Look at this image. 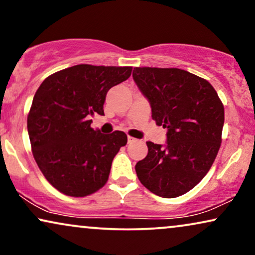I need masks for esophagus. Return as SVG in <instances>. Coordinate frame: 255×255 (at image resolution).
<instances>
[{"mask_svg": "<svg viewBox=\"0 0 255 255\" xmlns=\"http://www.w3.org/2000/svg\"><path fill=\"white\" fill-rule=\"evenodd\" d=\"M134 141H135V139L133 137H130V135H128V144H131V142H134Z\"/></svg>", "mask_w": 255, "mask_h": 255, "instance_id": "34e87169", "label": "esophagus"}]
</instances>
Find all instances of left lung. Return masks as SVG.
<instances>
[{"instance_id": "1", "label": "left lung", "mask_w": 255, "mask_h": 255, "mask_svg": "<svg viewBox=\"0 0 255 255\" xmlns=\"http://www.w3.org/2000/svg\"><path fill=\"white\" fill-rule=\"evenodd\" d=\"M132 76L156 125L167 130L165 146L146 142L148 153L135 173L153 194L181 196L207 175L217 156L224 106L207 80L183 69L135 67Z\"/></svg>"}]
</instances>
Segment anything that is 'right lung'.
<instances>
[{"mask_svg":"<svg viewBox=\"0 0 255 255\" xmlns=\"http://www.w3.org/2000/svg\"><path fill=\"white\" fill-rule=\"evenodd\" d=\"M131 72L128 66L76 65L47 76L37 89L27 115L31 149L45 179L60 193L85 197L107 183L128 137L123 131L94 130L89 117L104 115L108 90Z\"/></svg>","mask_w":255,"mask_h":255,"instance_id":"1","label":"right lung"}]
</instances>
